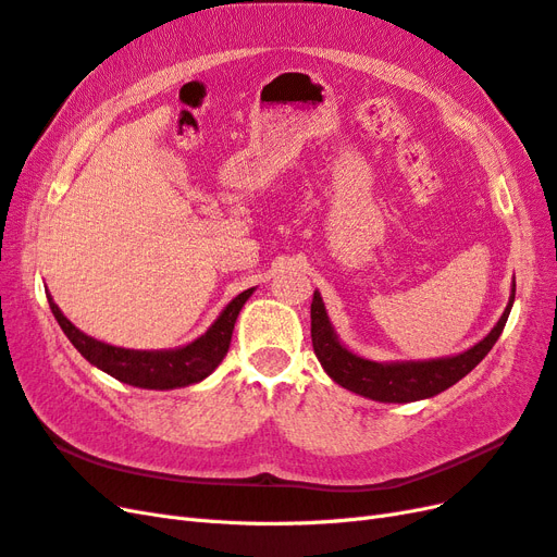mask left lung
Wrapping results in <instances>:
<instances>
[{
  "instance_id": "1",
  "label": "left lung",
  "mask_w": 557,
  "mask_h": 557,
  "mask_svg": "<svg viewBox=\"0 0 557 557\" xmlns=\"http://www.w3.org/2000/svg\"><path fill=\"white\" fill-rule=\"evenodd\" d=\"M513 299H516V281H513V288H510V297L502 319L490 330L487 337L480 339L469 351L447 356V358H433V360H396V363H377V360L356 356L337 339L335 327L325 313L323 299L319 290H315L313 302H311L313 354L321 360V366L330 374V380L337 382L344 388L354 391L358 396H366L370 400H380V403L424 400L457 384L490 354V349L494 347V342L499 339L502 330L508 321Z\"/></svg>"
}]
</instances>
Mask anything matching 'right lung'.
<instances>
[{
	"instance_id": "obj_1",
	"label": "right lung",
	"mask_w": 557,
	"mask_h": 557,
	"mask_svg": "<svg viewBox=\"0 0 557 557\" xmlns=\"http://www.w3.org/2000/svg\"><path fill=\"white\" fill-rule=\"evenodd\" d=\"M255 288L244 290L236 295L232 302L222 309V313L210 325L206 333L194 339L187 347L180 349H161V351H138V349H122L112 347V344L98 342L94 337L84 335L79 327H74L63 311L58 309L53 297L49 295V307L55 315L58 325L63 327L67 339L74 344L88 363L96 366L98 370L112 374L114 380L138 386V388H177L189 386L206 380L213 372L222 358L230 351V342L234 333V323L238 319V311L244 309L248 297Z\"/></svg>"
}]
</instances>
